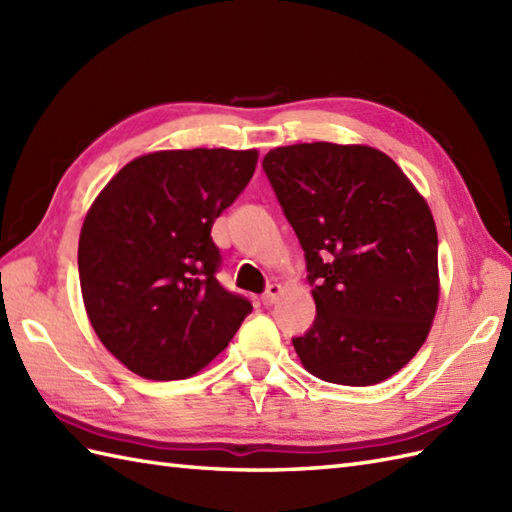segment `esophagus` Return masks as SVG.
Returning a JSON list of instances; mask_svg holds the SVG:
<instances>
[{
  "instance_id": "esophagus-1",
  "label": "esophagus",
  "mask_w": 512,
  "mask_h": 512,
  "mask_svg": "<svg viewBox=\"0 0 512 512\" xmlns=\"http://www.w3.org/2000/svg\"><path fill=\"white\" fill-rule=\"evenodd\" d=\"M281 292H284V288H281L279 284H270V286H268V290L264 292V297H262L264 306H273V303L281 297Z\"/></svg>"
}]
</instances>
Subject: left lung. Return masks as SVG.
<instances>
[{
  "label": "left lung",
  "mask_w": 512,
  "mask_h": 512,
  "mask_svg": "<svg viewBox=\"0 0 512 512\" xmlns=\"http://www.w3.org/2000/svg\"><path fill=\"white\" fill-rule=\"evenodd\" d=\"M264 171L306 253L317 306L312 328L292 339L301 365L325 383H383L418 354L438 310L427 200L367 145L275 147Z\"/></svg>",
  "instance_id": "left-lung-1"
}]
</instances>
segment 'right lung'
Here are the masks:
<instances>
[{
	"instance_id": "1",
	"label": "right lung",
	"mask_w": 512,
	"mask_h": 512,
	"mask_svg": "<svg viewBox=\"0 0 512 512\" xmlns=\"http://www.w3.org/2000/svg\"><path fill=\"white\" fill-rule=\"evenodd\" d=\"M257 158V149L151 151L96 195L79 237L81 295L96 336L129 372L198 374L253 310L215 279L211 228Z\"/></svg>"
}]
</instances>
